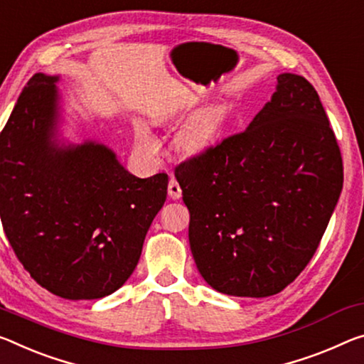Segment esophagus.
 I'll use <instances>...</instances> for the list:
<instances>
[{"mask_svg":"<svg viewBox=\"0 0 364 364\" xmlns=\"http://www.w3.org/2000/svg\"><path fill=\"white\" fill-rule=\"evenodd\" d=\"M168 194H170V198L173 200H176V199L181 198V188H180V184H178V181L175 180V178H170Z\"/></svg>","mask_w":364,"mask_h":364,"instance_id":"obj_1","label":"esophagus"}]
</instances>
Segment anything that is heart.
Wrapping results in <instances>:
<instances>
[{"label":"heart","instance_id":"1","mask_svg":"<svg viewBox=\"0 0 364 364\" xmlns=\"http://www.w3.org/2000/svg\"><path fill=\"white\" fill-rule=\"evenodd\" d=\"M218 129V117L215 112H205L204 114L188 126L180 137H178V149L188 157H194V155L203 154L207 147L210 146L213 137L217 134ZM136 137L139 146L147 149V151L155 152L157 144H155L154 137L144 128L136 129Z\"/></svg>","mask_w":364,"mask_h":364}]
</instances>
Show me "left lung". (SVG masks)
<instances>
[{"label":"left lung","mask_w":364,"mask_h":364,"mask_svg":"<svg viewBox=\"0 0 364 364\" xmlns=\"http://www.w3.org/2000/svg\"><path fill=\"white\" fill-rule=\"evenodd\" d=\"M189 246L203 279L232 296L290 285L319 246L343 186V165L316 89L282 73L240 134L178 165Z\"/></svg>","instance_id":"obj_1"}]
</instances>
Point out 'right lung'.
Here are the masks:
<instances>
[{"label":"right lung","instance_id":"1","mask_svg":"<svg viewBox=\"0 0 364 364\" xmlns=\"http://www.w3.org/2000/svg\"><path fill=\"white\" fill-rule=\"evenodd\" d=\"M58 80L33 74L1 131L0 217L37 284L66 299H97L134 272L168 176L137 178L105 144L66 141Z\"/></svg>","mask_w":364,"mask_h":364}]
</instances>
